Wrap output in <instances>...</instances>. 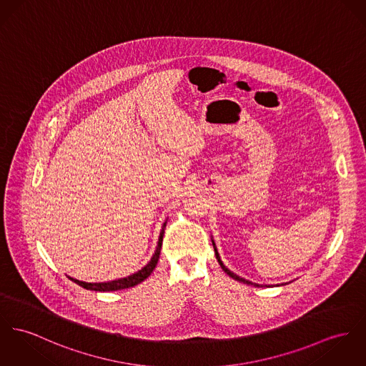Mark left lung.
<instances>
[{
	"label": "left lung",
	"instance_id": "8db88e82",
	"mask_svg": "<svg viewBox=\"0 0 366 366\" xmlns=\"http://www.w3.org/2000/svg\"><path fill=\"white\" fill-rule=\"evenodd\" d=\"M214 252H216V257H217V260H219V263H220V266L223 267V270H224L225 273L229 276V277H232V279H235V280H238V282H245V284H252L254 287H262V285H259V284H253V282H248V280H244V279H241L239 276H237V274H234L232 272H229L227 267H225L224 264L222 263V260H220V256H219V253L216 251V248H214Z\"/></svg>",
	"mask_w": 366,
	"mask_h": 366
}]
</instances>
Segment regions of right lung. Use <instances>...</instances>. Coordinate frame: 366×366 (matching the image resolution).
I'll return each mask as SVG.
<instances>
[{"label": "right lung", "mask_w": 366, "mask_h": 366, "mask_svg": "<svg viewBox=\"0 0 366 366\" xmlns=\"http://www.w3.org/2000/svg\"><path fill=\"white\" fill-rule=\"evenodd\" d=\"M164 228H166V223L163 224V229L160 232V238H159V244H157V248H156V252L153 254V257L150 259V262L139 270L138 273L132 274V276H128L125 279H119V280H114V282H79V280H75V279H71L72 282H76L78 285L84 287L86 290H92V291H103V292H107V291H117V290H125V288H129V287H134L137 284L143 282L144 279H147L152 272L154 270L157 262H159V257H160V249H162V244H163V235H164Z\"/></svg>", "instance_id": "add662e5"}]
</instances>
